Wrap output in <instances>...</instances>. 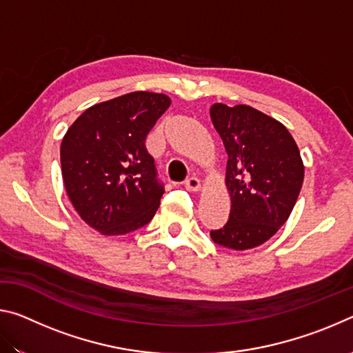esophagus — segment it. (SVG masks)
Wrapping results in <instances>:
<instances>
[{"label": "esophagus", "instance_id": "obj_1", "mask_svg": "<svg viewBox=\"0 0 353 353\" xmlns=\"http://www.w3.org/2000/svg\"><path fill=\"white\" fill-rule=\"evenodd\" d=\"M185 188L193 191V193H198V191H201V181L198 177H190L185 181Z\"/></svg>", "mask_w": 353, "mask_h": 353}]
</instances>
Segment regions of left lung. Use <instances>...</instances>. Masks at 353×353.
<instances>
[{"instance_id": "8db88e82", "label": "left lung", "mask_w": 353, "mask_h": 353, "mask_svg": "<svg viewBox=\"0 0 353 353\" xmlns=\"http://www.w3.org/2000/svg\"><path fill=\"white\" fill-rule=\"evenodd\" d=\"M214 129L227 152L225 187L230 214L212 230L219 246L248 250L266 243L294 208L303 182V162L282 123L246 104L210 107Z\"/></svg>"}]
</instances>
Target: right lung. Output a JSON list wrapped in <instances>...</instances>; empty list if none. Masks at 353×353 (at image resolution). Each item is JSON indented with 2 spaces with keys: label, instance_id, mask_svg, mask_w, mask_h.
Returning <instances> with one entry per match:
<instances>
[{
  "label": "right lung",
  "instance_id": "obj_1",
  "mask_svg": "<svg viewBox=\"0 0 353 353\" xmlns=\"http://www.w3.org/2000/svg\"><path fill=\"white\" fill-rule=\"evenodd\" d=\"M170 105L163 93L132 92L88 107L65 134V190L81 219L99 234L126 235L157 212L163 188L145 140Z\"/></svg>",
  "mask_w": 353,
  "mask_h": 353
}]
</instances>
